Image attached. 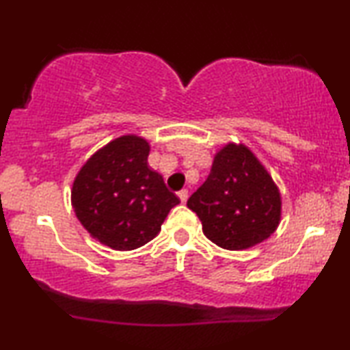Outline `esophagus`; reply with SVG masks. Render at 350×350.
Returning <instances> with one entry per match:
<instances>
[{"label":"esophagus","mask_w":350,"mask_h":350,"mask_svg":"<svg viewBox=\"0 0 350 350\" xmlns=\"http://www.w3.org/2000/svg\"><path fill=\"white\" fill-rule=\"evenodd\" d=\"M178 198H180V200L181 202H186V200H188V189H181V191H178Z\"/></svg>","instance_id":"34e87169"}]
</instances>
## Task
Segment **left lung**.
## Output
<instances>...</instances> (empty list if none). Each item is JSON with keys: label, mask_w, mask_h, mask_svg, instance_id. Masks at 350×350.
I'll return each instance as SVG.
<instances>
[{"label": "left lung", "mask_w": 350, "mask_h": 350, "mask_svg": "<svg viewBox=\"0 0 350 350\" xmlns=\"http://www.w3.org/2000/svg\"><path fill=\"white\" fill-rule=\"evenodd\" d=\"M186 205L202 221L205 237L226 250L266 241L282 217L279 188L242 143H228L215 154L210 175Z\"/></svg>", "instance_id": "left-lung-1"}]
</instances>
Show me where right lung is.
<instances>
[{"instance_id": "right-lung-1", "label": "right lung", "mask_w": 350, "mask_h": 350, "mask_svg": "<svg viewBox=\"0 0 350 350\" xmlns=\"http://www.w3.org/2000/svg\"><path fill=\"white\" fill-rule=\"evenodd\" d=\"M150 148L133 133L114 138L85 161L73 181L76 218L113 250H135L152 241L180 204L162 175L148 165Z\"/></svg>"}]
</instances>
